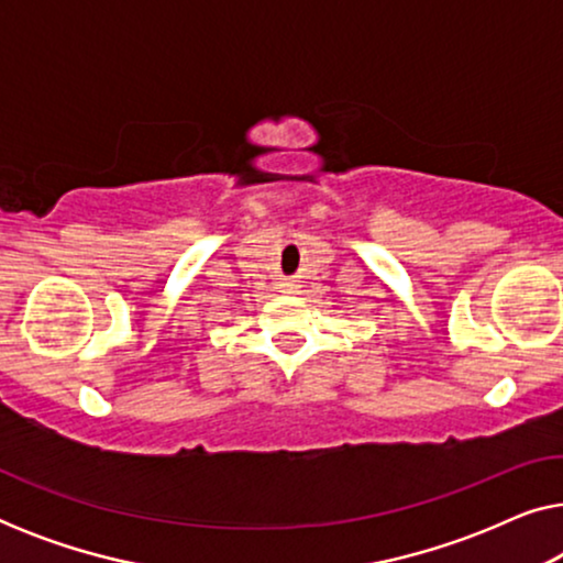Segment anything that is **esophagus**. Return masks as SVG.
I'll list each match as a JSON object with an SVG mask.
<instances>
[{
	"label": "esophagus",
	"instance_id": "1",
	"mask_svg": "<svg viewBox=\"0 0 563 563\" xmlns=\"http://www.w3.org/2000/svg\"><path fill=\"white\" fill-rule=\"evenodd\" d=\"M282 287H284V291H295V289H297L295 284H289V282H287V284H282Z\"/></svg>",
	"mask_w": 563,
	"mask_h": 563
}]
</instances>
